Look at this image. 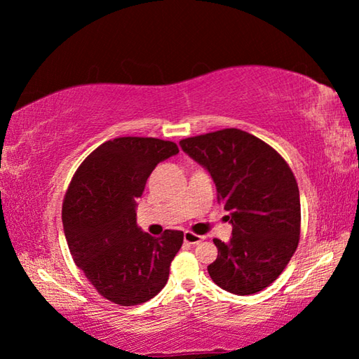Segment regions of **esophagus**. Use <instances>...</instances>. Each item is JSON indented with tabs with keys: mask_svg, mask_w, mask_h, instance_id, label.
Segmentation results:
<instances>
[{
	"mask_svg": "<svg viewBox=\"0 0 359 359\" xmlns=\"http://www.w3.org/2000/svg\"><path fill=\"white\" fill-rule=\"evenodd\" d=\"M203 239H204V236L194 234V233H191V231H185V234H184V241L187 242V244H190V245H196Z\"/></svg>",
	"mask_w": 359,
	"mask_h": 359,
	"instance_id": "obj_1",
	"label": "esophagus"
}]
</instances>
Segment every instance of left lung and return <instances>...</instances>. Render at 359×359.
<instances>
[{"label":"left lung","mask_w":359,"mask_h":359,"mask_svg":"<svg viewBox=\"0 0 359 359\" xmlns=\"http://www.w3.org/2000/svg\"><path fill=\"white\" fill-rule=\"evenodd\" d=\"M180 147L208 169L233 224L229 242L214 239L218 257L208 267L210 278L239 296L269 287L290 263L301 233L299 188L287 161L238 128L182 139Z\"/></svg>","instance_id":"obj_1"}]
</instances>
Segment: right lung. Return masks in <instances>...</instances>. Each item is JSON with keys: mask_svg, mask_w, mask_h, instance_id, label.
<instances>
[{"mask_svg": "<svg viewBox=\"0 0 359 359\" xmlns=\"http://www.w3.org/2000/svg\"><path fill=\"white\" fill-rule=\"evenodd\" d=\"M177 145L155 137H117L93 150L72 177L63 201V229L74 263L101 296L137 306L156 296L184 233L154 238L137 226L136 199L160 161Z\"/></svg>", "mask_w": 359, "mask_h": 359, "instance_id": "obj_1", "label": "right lung"}]
</instances>
